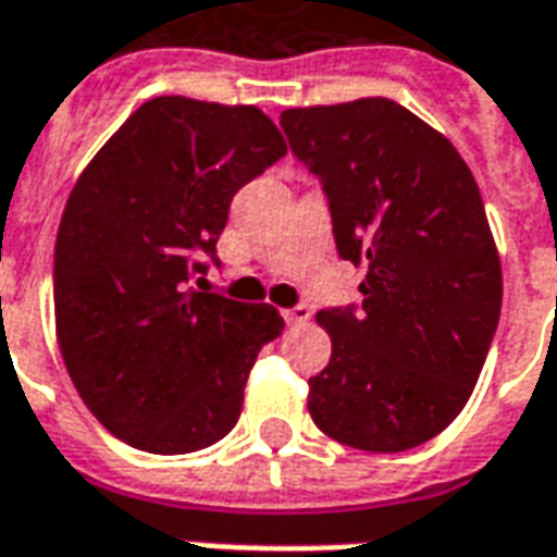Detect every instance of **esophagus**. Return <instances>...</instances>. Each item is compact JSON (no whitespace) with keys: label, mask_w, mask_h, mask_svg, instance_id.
<instances>
[{"label":"esophagus","mask_w":557,"mask_h":557,"mask_svg":"<svg viewBox=\"0 0 557 557\" xmlns=\"http://www.w3.org/2000/svg\"><path fill=\"white\" fill-rule=\"evenodd\" d=\"M283 319H286V325L292 327L307 325V322H310V307L298 304V307H292V310H283Z\"/></svg>","instance_id":"obj_1"}]
</instances>
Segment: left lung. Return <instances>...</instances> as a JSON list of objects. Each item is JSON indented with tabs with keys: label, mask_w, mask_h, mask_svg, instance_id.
<instances>
[{
	"label": "left lung",
	"mask_w": 557,
	"mask_h": 557,
	"mask_svg": "<svg viewBox=\"0 0 557 557\" xmlns=\"http://www.w3.org/2000/svg\"><path fill=\"white\" fill-rule=\"evenodd\" d=\"M280 125L322 178L361 310H319L331 361L307 409L334 442L399 454L466 409L502 315V259L454 143L387 98L292 107Z\"/></svg>",
	"instance_id": "1"
}]
</instances>
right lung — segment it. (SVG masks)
<instances>
[{"label":"right lung","instance_id":"obj_1","mask_svg":"<svg viewBox=\"0 0 557 557\" xmlns=\"http://www.w3.org/2000/svg\"><path fill=\"white\" fill-rule=\"evenodd\" d=\"M286 154L250 103L151 98L74 184L55 235V339L103 430L148 454H194L242 414L271 304L199 292L232 196Z\"/></svg>","mask_w":557,"mask_h":557}]
</instances>
